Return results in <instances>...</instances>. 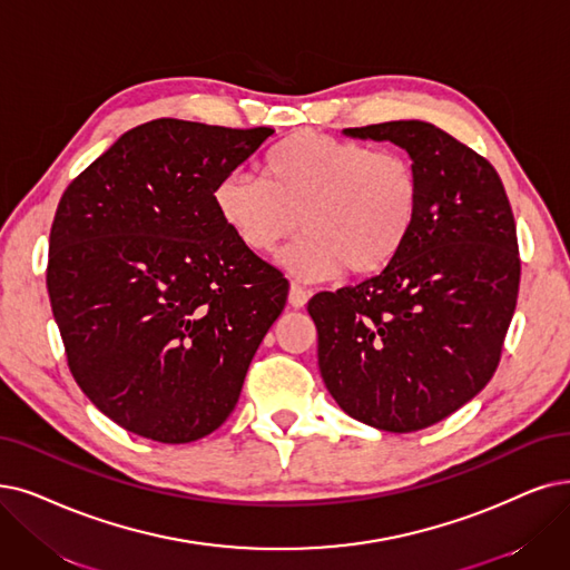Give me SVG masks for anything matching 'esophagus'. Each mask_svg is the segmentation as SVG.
I'll return each mask as SVG.
<instances>
[{"label": "esophagus", "instance_id": "1", "mask_svg": "<svg viewBox=\"0 0 570 570\" xmlns=\"http://www.w3.org/2000/svg\"><path fill=\"white\" fill-rule=\"evenodd\" d=\"M308 297H311V294H308L302 285H297V283H292V285H289V294H287V302H289V306H294V308H302V306H306Z\"/></svg>", "mask_w": 570, "mask_h": 570}]
</instances>
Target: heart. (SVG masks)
I'll list each match as a JSON object with an SVG mask.
<instances>
[{
    "instance_id": "b5f03b06",
    "label": "heart",
    "mask_w": 570,
    "mask_h": 570,
    "mask_svg": "<svg viewBox=\"0 0 570 570\" xmlns=\"http://www.w3.org/2000/svg\"><path fill=\"white\" fill-rule=\"evenodd\" d=\"M262 177L234 170L217 179L213 206L247 253L273 257L297 234L283 264L304 281L374 276L389 266L419 213V175L400 151L294 132L273 147Z\"/></svg>"
}]
</instances>
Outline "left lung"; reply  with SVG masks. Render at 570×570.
<instances>
[{
  "instance_id": "1",
  "label": "left lung",
  "mask_w": 570,
  "mask_h": 570,
  "mask_svg": "<svg viewBox=\"0 0 570 570\" xmlns=\"http://www.w3.org/2000/svg\"><path fill=\"white\" fill-rule=\"evenodd\" d=\"M389 140L419 175V213L397 257L308 302L317 364L344 412L385 432L435 425L491 381L519 294L517 226L495 168L425 121L346 128Z\"/></svg>"
}]
</instances>
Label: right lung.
I'll return each mask as SVG.
<instances>
[{"mask_svg": "<svg viewBox=\"0 0 570 570\" xmlns=\"http://www.w3.org/2000/svg\"><path fill=\"white\" fill-rule=\"evenodd\" d=\"M273 128L156 119L124 132L65 189L47 287L67 364L105 416L187 444L238 402L289 283L213 206Z\"/></svg>", "mask_w": 570, "mask_h": 570, "instance_id": "add662e5", "label": "right lung"}]
</instances>
